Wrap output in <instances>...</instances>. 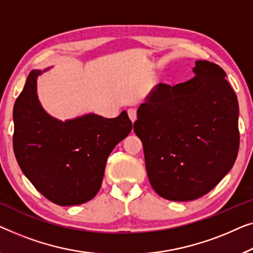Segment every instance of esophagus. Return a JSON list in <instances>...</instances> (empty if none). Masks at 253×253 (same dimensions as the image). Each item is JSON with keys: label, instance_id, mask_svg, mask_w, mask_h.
I'll return each instance as SVG.
<instances>
[{"label": "esophagus", "instance_id": "34e87169", "mask_svg": "<svg viewBox=\"0 0 253 253\" xmlns=\"http://www.w3.org/2000/svg\"><path fill=\"white\" fill-rule=\"evenodd\" d=\"M127 113H128V117H129V119L134 123L135 120H136V109H128Z\"/></svg>", "mask_w": 253, "mask_h": 253}]
</instances>
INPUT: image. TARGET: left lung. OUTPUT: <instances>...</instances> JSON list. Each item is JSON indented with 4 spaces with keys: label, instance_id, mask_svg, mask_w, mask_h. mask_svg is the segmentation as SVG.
Wrapping results in <instances>:
<instances>
[{
    "label": "left lung",
    "instance_id": "obj_1",
    "mask_svg": "<svg viewBox=\"0 0 253 253\" xmlns=\"http://www.w3.org/2000/svg\"><path fill=\"white\" fill-rule=\"evenodd\" d=\"M195 64L193 79L157 84L134 123L150 184L174 202L211 191L232 169L240 147L238 102L225 71L208 60Z\"/></svg>",
    "mask_w": 253,
    "mask_h": 253
}]
</instances>
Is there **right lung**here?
Listing matches in <instances>:
<instances>
[{
    "mask_svg": "<svg viewBox=\"0 0 253 253\" xmlns=\"http://www.w3.org/2000/svg\"><path fill=\"white\" fill-rule=\"evenodd\" d=\"M38 70L28 74L13 106V151L32 184L60 206L79 205L101 188L106 159L131 130L126 111L113 119L87 115L63 123L38 99Z\"/></svg>",
    "mask_w": 253,
    "mask_h": 253,
    "instance_id": "1",
    "label": "right lung"
}]
</instances>
